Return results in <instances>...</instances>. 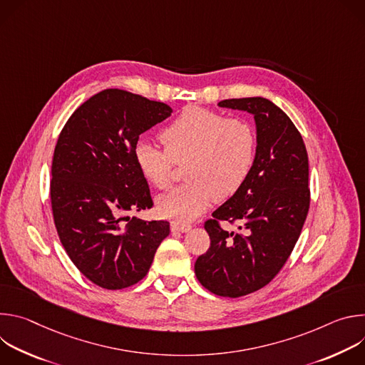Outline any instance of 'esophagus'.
I'll list each match as a JSON object with an SVG mask.
<instances>
[{"label":"esophagus","instance_id":"esophagus-1","mask_svg":"<svg viewBox=\"0 0 365 365\" xmlns=\"http://www.w3.org/2000/svg\"><path fill=\"white\" fill-rule=\"evenodd\" d=\"M190 224L186 222H172V231H179V232H187L190 230Z\"/></svg>","mask_w":365,"mask_h":365}]
</instances>
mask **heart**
<instances>
[{
    "mask_svg": "<svg viewBox=\"0 0 365 365\" xmlns=\"http://www.w3.org/2000/svg\"><path fill=\"white\" fill-rule=\"evenodd\" d=\"M162 138L165 145L140 140L134 159L158 189L170 187L176 163L187 162L189 182L158 199V210L179 221L195 220L215 199L231 197L250 175L257 151L255 128L248 120L196 106L183 110Z\"/></svg>",
    "mask_w": 365,
    "mask_h": 365,
    "instance_id": "b5f03b06",
    "label": "heart"
}]
</instances>
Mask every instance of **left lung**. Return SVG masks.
Returning a JSON list of instances; mask_svg holds the SVG:
<instances>
[{"label":"left lung","mask_w":365,"mask_h":365,"mask_svg":"<svg viewBox=\"0 0 365 365\" xmlns=\"http://www.w3.org/2000/svg\"><path fill=\"white\" fill-rule=\"evenodd\" d=\"M218 106L254 115L257 151L242 186L205 222L211 247L197 257L195 274L214 294L240 297L269 284L292 254L309 211V162L300 133L272 101ZM220 220L238 222L240 232L222 230Z\"/></svg>","instance_id":"left-lung-1"}]
</instances>
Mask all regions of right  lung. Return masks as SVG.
<instances>
[{"label":"right lung","instance_id":"1","mask_svg":"<svg viewBox=\"0 0 365 365\" xmlns=\"http://www.w3.org/2000/svg\"><path fill=\"white\" fill-rule=\"evenodd\" d=\"M170 114L163 102L106 89L82 103L58 138L50 182L55 225L72 263L99 287L138 283L170 232L168 221L127 217L153 206L134 159L138 137Z\"/></svg>","mask_w":365,"mask_h":365}]
</instances>
